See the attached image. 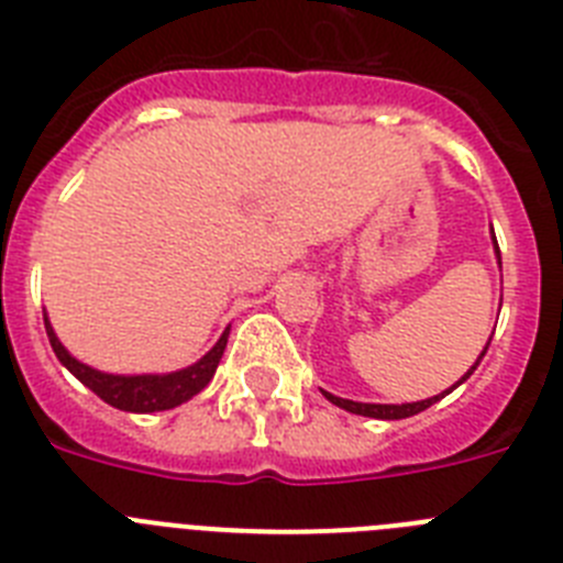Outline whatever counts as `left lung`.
I'll return each instance as SVG.
<instances>
[{
	"instance_id": "1",
	"label": "left lung",
	"mask_w": 563,
	"mask_h": 563,
	"mask_svg": "<svg viewBox=\"0 0 563 563\" xmlns=\"http://www.w3.org/2000/svg\"><path fill=\"white\" fill-rule=\"evenodd\" d=\"M490 239H494V253H496V262H499V267H501V256H499V245H496V236H494V228H490ZM494 338V335H490ZM487 346H490V341L485 343V350L479 352V357H476V363L474 366H471V369L465 372V375L460 377V380L454 383V386H451V389H445L442 391V395H434V397H426V400H417V402H357V400H346V397H338V395H332V391H324V397L330 402H335L338 409H343V411H350V415H361V417H375V420H406V417H415V415H420V411H426L429 409V406H434L437 400H442V397L445 395H451V391L456 389V386H462V383L467 380V377L474 375V369L476 366H479V361L482 357H485V352H487Z\"/></svg>"
}]
</instances>
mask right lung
I'll return each mask as SVG.
<instances>
[{
  "label": "right lung",
  "mask_w": 563,
  "mask_h": 563,
  "mask_svg": "<svg viewBox=\"0 0 563 563\" xmlns=\"http://www.w3.org/2000/svg\"><path fill=\"white\" fill-rule=\"evenodd\" d=\"M44 330H47L49 346H53L56 357L62 361V366H67L69 375H76L103 402L121 411H132V415L177 409V406L191 400L194 395H200L211 383L217 366H220L222 352L228 346V335H231V327H225L220 341L213 343L200 361L186 366V369L163 372V375H112V372H101L96 366H89V363L78 361L76 355H69V350L58 341L56 330L49 324L47 312H44Z\"/></svg>",
  "instance_id": "obj_1"
}]
</instances>
